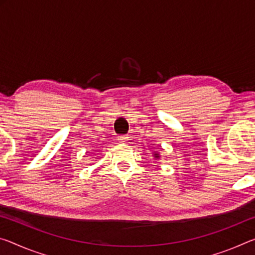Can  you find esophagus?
<instances>
[{
  "label": "esophagus",
  "instance_id": "34e87169",
  "mask_svg": "<svg viewBox=\"0 0 255 255\" xmlns=\"http://www.w3.org/2000/svg\"><path fill=\"white\" fill-rule=\"evenodd\" d=\"M118 140L120 143H126L128 140V137L126 135H121V136L118 137Z\"/></svg>",
  "mask_w": 255,
  "mask_h": 255
}]
</instances>
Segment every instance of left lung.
<instances>
[{
	"label": "left lung",
	"instance_id": "8db88e82",
	"mask_svg": "<svg viewBox=\"0 0 255 255\" xmlns=\"http://www.w3.org/2000/svg\"><path fill=\"white\" fill-rule=\"evenodd\" d=\"M154 157H155V159H157V157H160L159 153H154Z\"/></svg>",
	"mask_w": 255,
	"mask_h": 255
}]
</instances>
